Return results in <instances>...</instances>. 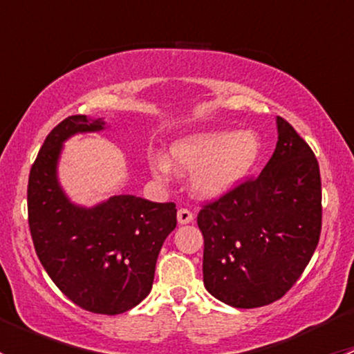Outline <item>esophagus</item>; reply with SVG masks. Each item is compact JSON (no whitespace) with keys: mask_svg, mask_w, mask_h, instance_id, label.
<instances>
[{"mask_svg":"<svg viewBox=\"0 0 354 354\" xmlns=\"http://www.w3.org/2000/svg\"><path fill=\"white\" fill-rule=\"evenodd\" d=\"M178 223L180 224L194 223V214H192L188 209H180L178 210Z\"/></svg>","mask_w":354,"mask_h":354,"instance_id":"esophagus-1","label":"esophagus"}]
</instances>
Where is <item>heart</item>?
Returning a JSON list of instances; mask_svg holds the SVG:
<instances>
[{
  "label": "heart",
  "instance_id": "heart-1",
  "mask_svg": "<svg viewBox=\"0 0 354 354\" xmlns=\"http://www.w3.org/2000/svg\"><path fill=\"white\" fill-rule=\"evenodd\" d=\"M262 151L260 137L253 130L205 131L180 138L171 145L169 162H152L159 180L171 174V166L192 173V190L203 198H217L233 190L248 176Z\"/></svg>",
  "mask_w": 354,
  "mask_h": 354
}]
</instances>
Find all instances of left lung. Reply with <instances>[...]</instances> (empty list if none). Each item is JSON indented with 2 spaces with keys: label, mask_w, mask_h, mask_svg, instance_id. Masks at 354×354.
Listing matches in <instances>:
<instances>
[{
  "label": "left lung",
  "mask_w": 354,
  "mask_h": 354,
  "mask_svg": "<svg viewBox=\"0 0 354 354\" xmlns=\"http://www.w3.org/2000/svg\"><path fill=\"white\" fill-rule=\"evenodd\" d=\"M276 151L262 173L207 203L203 284L234 308L283 298L308 266L322 230V188L315 154L277 116Z\"/></svg>",
  "instance_id": "left-lung-1"
}]
</instances>
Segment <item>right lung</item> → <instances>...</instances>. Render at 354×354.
<instances>
[{
  "label": "right lung",
  "mask_w": 354,
  "mask_h": 354,
  "mask_svg": "<svg viewBox=\"0 0 354 354\" xmlns=\"http://www.w3.org/2000/svg\"><path fill=\"white\" fill-rule=\"evenodd\" d=\"M106 128L102 118L68 116L46 137L28 176V227L53 283L75 305L118 315L151 292L156 262L176 227V205L113 195L94 207L71 202L58 180L63 144Z\"/></svg>",
  "instance_id": "add662e5"
}]
</instances>
